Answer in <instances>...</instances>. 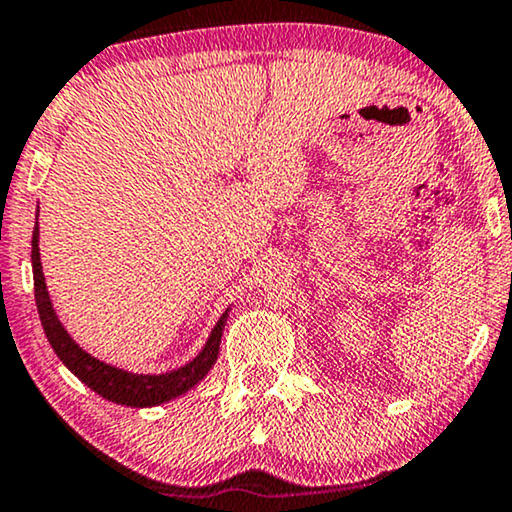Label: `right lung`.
<instances>
[{
    "label": "right lung",
    "instance_id": "add662e5",
    "mask_svg": "<svg viewBox=\"0 0 512 512\" xmlns=\"http://www.w3.org/2000/svg\"><path fill=\"white\" fill-rule=\"evenodd\" d=\"M32 272H34V298H37V310L41 326L48 342H51L53 352L58 354V359L79 377L83 384H88L95 394L107 398L111 403L130 405V408H151V405H160L165 401H172L181 394H186L188 389H193L202 377L209 373V368L216 363L219 356V345L223 326H226L228 310L223 312V317L216 321L212 335L202 347V352L195 356L193 361H188L186 366H181L172 373L163 375H137L128 373V370L114 368L109 363H104L95 356L76 345L69 338L65 326L60 324L58 314L53 310L51 298L46 291V279L44 270H41V258H39V226H34L32 233Z\"/></svg>",
    "mask_w": 512,
    "mask_h": 512
}]
</instances>
